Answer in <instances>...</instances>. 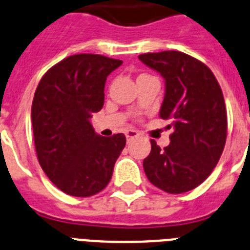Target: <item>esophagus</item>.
Masks as SVG:
<instances>
[{
    "label": "esophagus",
    "instance_id": "esophagus-1",
    "mask_svg": "<svg viewBox=\"0 0 250 250\" xmlns=\"http://www.w3.org/2000/svg\"><path fill=\"white\" fill-rule=\"evenodd\" d=\"M125 137H127V141H131L132 138H135L138 136V132L135 131V129H128V131H125Z\"/></svg>",
    "mask_w": 250,
    "mask_h": 250
}]
</instances>
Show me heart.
<instances>
[{
    "label": "heart",
    "mask_w": 250,
    "mask_h": 250,
    "mask_svg": "<svg viewBox=\"0 0 250 250\" xmlns=\"http://www.w3.org/2000/svg\"><path fill=\"white\" fill-rule=\"evenodd\" d=\"M141 76H142V75H141Z\"/></svg>",
    "instance_id": "heart-1"
}]
</instances>
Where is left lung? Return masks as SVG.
<instances>
[{"label":"left lung","instance_id":"8db88e82","mask_svg":"<svg viewBox=\"0 0 250 250\" xmlns=\"http://www.w3.org/2000/svg\"><path fill=\"white\" fill-rule=\"evenodd\" d=\"M165 80L160 118L170 119V144L160 148L151 140L144 160L146 177L171 194L194 189L212 173L226 142L225 100L212 71L178 50L138 56Z\"/></svg>","mask_w":250,"mask_h":250}]
</instances>
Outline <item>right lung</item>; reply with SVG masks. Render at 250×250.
Listing matches in <instances>:
<instances>
[{"mask_svg":"<svg viewBox=\"0 0 250 250\" xmlns=\"http://www.w3.org/2000/svg\"><path fill=\"white\" fill-rule=\"evenodd\" d=\"M123 63L100 54H75L44 73L35 90L31 122L42 169L58 189L90 197L108 186L125 136L103 137L91 117L104 105L106 77Z\"/></svg>","mask_w":250,"mask_h":250,"instance_id":"1","label":"right lung"}]
</instances>
